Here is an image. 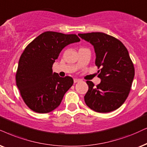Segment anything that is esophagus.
Here are the masks:
<instances>
[{
	"label": "esophagus",
	"instance_id": "34e87169",
	"mask_svg": "<svg viewBox=\"0 0 147 147\" xmlns=\"http://www.w3.org/2000/svg\"><path fill=\"white\" fill-rule=\"evenodd\" d=\"M80 81H81V80L79 79H74V83H77V82H79Z\"/></svg>",
	"mask_w": 147,
	"mask_h": 147
}]
</instances>
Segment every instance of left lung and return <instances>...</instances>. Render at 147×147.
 <instances>
[{"mask_svg": "<svg viewBox=\"0 0 147 147\" xmlns=\"http://www.w3.org/2000/svg\"><path fill=\"white\" fill-rule=\"evenodd\" d=\"M94 46L96 65L101 69L98 77L101 82L94 86L87 81L89 90L84 96L87 106L98 113H109L124 103L134 77V67L127 49L116 38L103 32L79 34Z\"/></svg>", "mask_w": 147, "mask_h": 147, "instance_id": "obj_1", "label": "left lung"}]
</instances>
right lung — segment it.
I'll list each match as a JSON object with an SVG mask.
<instances>
[{
    "label": "right lung",
    "mask_w": 147,
    "mask_h": 147,
    "mask_svg": "<svg viewBox=\"0 0 147 147\" xmlns=\"http://www.w3.org/2000/svg\"><path fill=\"white\" fill-rule=\"evenodd\" d=\"M80 41L76 34L47 31L32 40L20 57L16 85L31 110L47 113L59 107L65 93L73 84L70 77H60L52 66L68 45Z\"/></svg>",
    "instance_id": "1"
}]
</instances>
